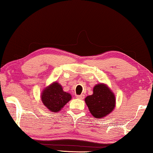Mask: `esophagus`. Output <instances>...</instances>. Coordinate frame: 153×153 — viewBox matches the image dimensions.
<instances>
[{"label": "esophagus", "mask_w": 153, "mask_h": 153, "mask_svg": "<svg viewBox=\"0 0 153 153\" xmlns=\"http://www.w3.org/2000/svg\"><path fill=\"white\" fill-rule=\"evenodd\" d=\"M76 98H78V99H81V100H82V99H84V94L77 95V96H76Z\"/></svg>", "instance_id": "esophagus-1"}]
</instances>
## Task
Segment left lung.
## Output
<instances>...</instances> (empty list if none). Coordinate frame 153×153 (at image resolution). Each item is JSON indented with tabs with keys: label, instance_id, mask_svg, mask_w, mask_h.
Listing matches in <instances>:
<instances>
[{
	"label": "left lung",
	"instance_id": "obj_1",
	"mask_svg": "<svg viewBox=\"0 0 153 153\" xmlns=\"http://www.w3.org/2000/svg\"><path fill=\"white\" fill-rule=\"evenodd\" d=\"M88 107L96 118H102L112 112L115 106V95L105 84H100L93 88V94L85 98Z\"/></svg>",
	"mask_w": 153,
	"mask_h": 153
}]
</instances>
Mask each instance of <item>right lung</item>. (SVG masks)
Returning a JSON list of instances; mask_svg holds the SVG:
<instances>
[{
  "instance_id": "obj_1",
  "label": "right lung",
  "mask_w": 153,
  "mask_h": 153,
  "mask_svg": "<svg viewBox=\"0 0 153 153\" xmlns=\"http://www.w3.org/2000/svg\"><path fill=\"white\" fill-rule=\"evenodd\" d=\"M41 98L44 105L49 110L52 112H58L71 100V96L69 93L64 92L59 83L55 82L46 88Z\"/></svg>"
}]
</instances>
